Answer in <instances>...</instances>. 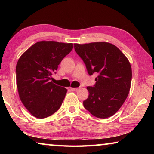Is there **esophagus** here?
I'll return each mask as SVG.
<instances>
[{"label":"esophagus","instance_id":"obj_1","mask_svg":"<svg viewBox=\"0 0 154 154\" xmlns=\"http://www.w3.org/2000/svg\"><path fill=\"white\" fill-rule=\"evenodd\" d=\"M79 89H81V87H79V88H71V90L72 91H78Z\"/></svg>","mask_w":154,"mask_h":154}]
</instances>
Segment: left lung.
<instances>
[{"label":"left lung","instance_id":"obj_1","mask_svg":"<svg viewBox=\"0 0 154 154\" xmlns=\"http://www.w3.org/2000/svg\"><path fill=\"white\" fill-rule=\"evenodd\" d=\"M88 74L98 75L93 87L88 86V98L83 106L98 118H107L118 111L130 89L132 69L128 60L113 44L96 42L74 44Z\"/></svg>","mask_w":154,"mask_h":154}]
</instances>
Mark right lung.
I'll use <instances>...</instances> for the list:
<instances>
[{"label":"right lung","instance_id":"obj_1","mask_svg":"<svg viewBox=\"0 0 154 154\" xmlns=\"http://www.w3.org/2000/svg\"><path fill=\"white\" fill-rule=\"evenodd\" d=\"M72 43L39 41L22 54L16 65L20 98L35 118L51 116L60 107L67 90L51 82L58 66L71 51Z\"/></svg>","mask_w":154,"mask_h":154}]
</instances>
